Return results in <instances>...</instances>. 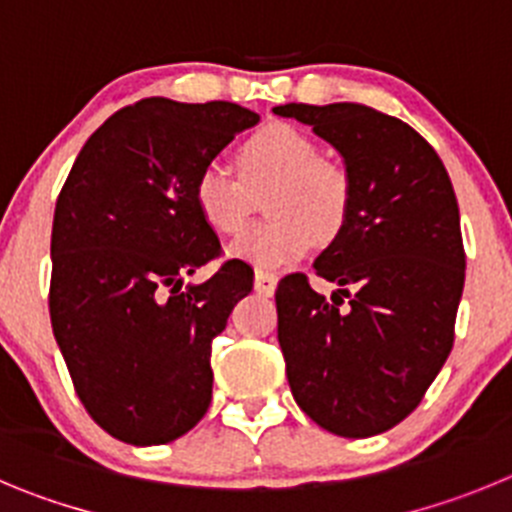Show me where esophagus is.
Listing matches in <instances>:
<instances>
[{"instance_id": "esophagus-1", "label": "esophagus", "mask_w": 512, "mask_h": 512, "mask_svg": "<svg viewBox=\"0 0 512 512\" xmlns=\"http://www.w3.org/2000/svg\"><path fill=\"white\" fill-rule=\"evenodd\" d=\"M275 288H278V275L265 273V270H257L255 273V290L262 296H273Z\"/></svg>"}]
</instances>
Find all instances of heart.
Here are the masks:
<instances>
[{
    "instance_id": "1",
    "label": "heart",
    "mask_w": 512,
    "mask_h": 512,
    "mask_svg": "<svg viewBox=\"0 0 512 512\" xmlns=\"http://www.w3.org/2000/svg\"><path fill=\"white\" fill-rule=\"evenodd\" d=\"M270 183L267 222L234 239L232 255L257 267H285L301 260L313 242H334L352 214L349 170L321 158L319 145L293 124H267L237 150V176L209 163L193 181V206L219 234H234L247 219L250 193Z\"/></svg>"
}]
</instances>
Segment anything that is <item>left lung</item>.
Wrapping results in <instances>:
<instances>
[{
  "mask_svg": "<svg viewBox=\"0 0 512 512\" xmlns=\"http://www.w3.org/2000/svg\"><path fill=\"white\" fill-rule=\"evenodd\" d=\"M273 112L313 127L354 186L347 227L313 262L339 288L326 298L296 273L275 290L290 393L331 434L367 439L416 411L454 344L467 265L457 196L400 119L347 101Z\"/></svg>",
  "mask_w": 512,
  "mask_h": 512,
  "instance_id": "left-lung-1",
  "label": "left lung"
}]
</instances>
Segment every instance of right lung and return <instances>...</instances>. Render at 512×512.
<instances>
[{"label":"right lung","instance_id":"obj_1","mask_svg":"<svg viewBox=\"0 0 512 512\" xmlns=\"http://www.w3.org/2000/svg\"><path fill=\"white\" fill-rule=\"evenodd\" d=\"M257 122L232 101L142 99L86 140L55 201V342L89 416L124 444L176 441L209 411L211 342L252 270L229 260L183 285L222 250L191 191Z\"/></svg>","mask_w":512,"mask_h":512}]
</instances>
